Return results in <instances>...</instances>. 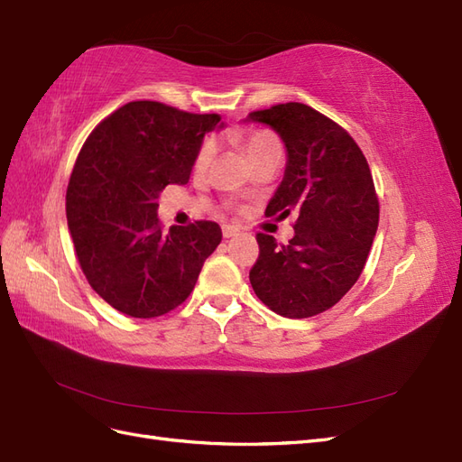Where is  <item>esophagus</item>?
<instances>
[{
  "instance_id": "34e87169",
  "label": "esophagus",
  "mask_w": 462,
  "mask_h": 462,
  "mask_svg": "<svg viewBox=\"0 0 462 462\" xmlns=\"http://www.w3.org/2000/svg\"><path fill=\"white\" fill-rule=\"evenodd\" d=\"M239 235V227L235 226H223V239H233V236Z\"/></svg>"
}]
</instances>
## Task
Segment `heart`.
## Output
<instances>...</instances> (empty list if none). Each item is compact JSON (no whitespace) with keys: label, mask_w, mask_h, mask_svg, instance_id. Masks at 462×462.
<instances>
[{"label":"heart","mask_w":462,"mask_h":462,"mask_svg":"<svg viewBox=\"0 0 462 462\" xmlns=\"http://www.w3.org/2000/svg\"><path fill=\"white\" fill-rule=\"evenodd\" d=\"M241 144H243V148L246 152L248 160L254 162L262 152L277 146V141H275V136L272 133H268V131H254V133L243 136L241 138ZM214 152H216V144L212 141L204 143L202 148L197 153V160H194V167H197L199 171H204L206 167L209 165V162H212Z\"/></svg>","instance_id":"b5f03b06"}]
</instances>
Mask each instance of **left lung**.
I'll use <instances>...</instances> for the list:
<instances>
[{"instance_id": "left-lung-1", "label": "left lung", "mask_w": 462, "mask_h": 462, "mask_svg": "<svg viewBox=\"0 0 462 462\" xmlns=\"http://www.w3.org/2000/svg\"><path fill=\"white\" fill-rule=\"evenodd\" d=\"M245 121L268 125L287 150L265 216H295L289 245L256 235L250 285L279 316H316L337 304L365 270L380 221L368 162L351 134L306 104L253 111Z\"/></svg>"}]
</instances>
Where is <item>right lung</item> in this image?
Returning <instances> with one entry per match:
<instances>
[{"label": "right lung", "mask_w": 462, "mask_h": 462, "mask_svg": "<svg viewBox=\"0 0 462 462\" xmlns=\"http://www.w3.org/2000/svg\"><path fill=\"white\" fill-rule=\"evenodd\" d=\"M216 114L129 102L87 138L67 187V226L90 287L116 310L158 318L183 304L221 243L214 221L162 231L158 199L185 185Z\"/></svg>", "instance_id": "add662e5"}]
</instances>
